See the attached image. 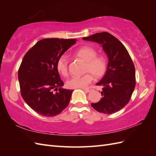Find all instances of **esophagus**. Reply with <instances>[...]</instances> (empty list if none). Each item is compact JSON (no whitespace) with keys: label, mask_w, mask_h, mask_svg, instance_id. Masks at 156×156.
<instances>
[{"label":"esophagus","mask_w":156,"mask_h":156,"mask_svg":"<svg viewBox=\"0 0 156 156\" xmlns=\"http://www.w3.org/2000/svg\"><path fill=\"white\" fill-rule=\"evenodd\" d=\"M83 90L85 91L86 92H90L92 91V88H83Z\"/></svg>","instance_id":"obj_1"}]
</instances>
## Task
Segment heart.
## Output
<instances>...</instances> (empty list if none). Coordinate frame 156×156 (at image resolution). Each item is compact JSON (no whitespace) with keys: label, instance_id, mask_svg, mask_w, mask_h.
Listing matches in <instances>:
<instances>
[{"label":"heart","instance_id":"heart-1","mask_svg":"<svg viewBox=\"0 0 156 156\" xmlns=\"http://www.w3.org/2000/svg\"><path fill=\"white\" fill-rule=\"evenodd\" d=\"M75 55L86 62L85 72L92 73L96 78L103 77L106 72L107 64L105 58L97 55L96 49L90 46H83L77 49ZM68 58L66 55H61L56 61V69L63 76L68 75ZM93 80L92 74L88 73L82 76H73L66 82L69 88H83L87 87Z\"/></svg>","mask_w":156,"mask_h":156}]
</instances>
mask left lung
Returning <instances> with one entry per match:
<instances>
[{"label": "left lung", "instance_id": "left-lung-1", "mask_svg": "<svg viewBox=\"0 0 156 156\" xmlns=\"http://www.w3.org/2000/svg\"><path fill=\"white\" fill-rule=\"evenodd\" d=\"M100 44L108 57L104 76L96 85L103 87L102 98L92 107L99 112L111 115L119 111L129 102L135 87V69L129 53L121 42L108 32L83 37Z\"/></svg>", "mask_w": 156, "mask_h": 156}]
</instances>
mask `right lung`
<instances>
[{
    "mask_svg": "<svg viewBox=\"0 0 156 156\" xmlns=\"http://www.w3.org/2000/svg\"><path fill=\"white\" fill-rule=\"evenodd\" d=\"M75 39L45 38L28 51L18 71L21 96L32 109L51 117L68 105L73 90L62 88L64 83L56 69V61ZM58 90L55 93L54 91Z\"/></svg>",
    "mask_w": 156,
    "mask_h": 156,
    "instance_id": "right-lung-1",
    "label": "right lung"
}]
</instances>
